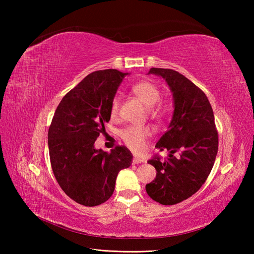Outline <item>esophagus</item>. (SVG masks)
<instances>
[{"label": "esophagus", "mask_w": 254, "mask_h": 254, "mask_svg": "<svg viewBox=\"0 0 254 254\" xmlns=\"http://www.w3.org/2000/svg\"><path fill=\"white\" fill-rule=\"evenodd\" d=\"M144 159H140V158H133L132 160V164H140V163H143L144 162Z\"/></svg>", "instance_id": "obj_1"}]
</instances>
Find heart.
Wrapping results in <instances>:
<instances>
[{
    "label": "heart",
    "mask_w": 254,
    "mask_h": 254,
    "mask_svg": "<svg viewBox=\"0 0 254 254\" xmlns=\"http://www.w3.org/2000/svg\"><path fill=\"white\" fill-rule=\"evenodd\" d=\"M133 94L140 99V101L150 108V113L152 117H158L161 110L156 108V106L161 99V92L149 81L136 82L132 87ZM121 99L117 95L112 98L111 102V114L115 115L119 111ZM150 134V130L147 127H134L129 126L122 130L121 137L123 142L126 144L134 152H140L145 147V141Z\"/></svg>",
    "instance_id": "1"
}]
</instances>
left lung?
Returning a JSON list of instances; mask_svg holds the SVG:
<instances>
[{
	"label": "left lung",
	"instance_id": "1",
	"mask_svg": "<svg viewBox=\"0 0 254 254\" xmlns=\"http://www.w3.org/2000/svg\"><path fill=\"white\" fill-rule=\"evenodd\" d=\"M148 74L165 79L173 94L174 113L167 131L156 144L160 151H170L168 158L161 161L156 156L148 161L157 175L145 189L152 200L173 205L195 194L209 177L218 150V133L209 99L186 76L160 67H151ZM175 152H181L178 158Z\"/></svg>",
	"mask_w": 254,
	"mask_h": 254
}]
</instances>
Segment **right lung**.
Instances as JSON below:
<instances>
[{
    "label": "right lung",
    "mask_w": 254,
    "mask_h": 254,
    "mask_svg": "<svg viewBox=\"0 0 254 254\" xmlns=\"http://www.w3.org/2000/svg\"><path fill=\"white\" fill-rule=\"evenodd\" d=\"M128 73L113 68L86 76L61 99L48 133L54 176L79 204L95 206L112 196L115 180L132 163V153L117 146L110 153L94 143L111 117V102Z\"/></svg>",
    "instance_id": "obj_1"
}]
</instances>
